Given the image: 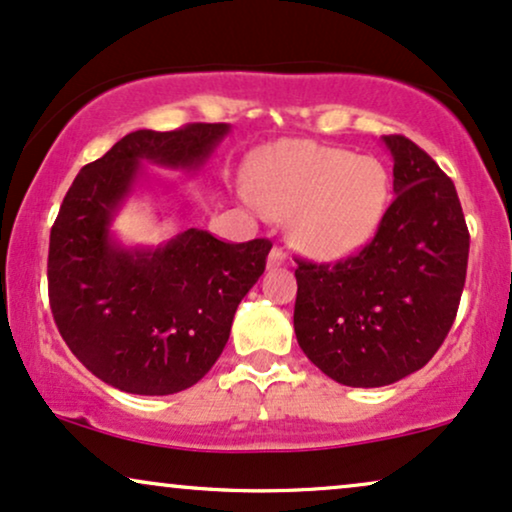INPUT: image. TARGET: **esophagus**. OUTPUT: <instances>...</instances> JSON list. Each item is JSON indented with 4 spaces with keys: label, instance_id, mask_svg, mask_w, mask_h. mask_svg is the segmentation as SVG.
I'll return each instance as SVG.
<instances>
[{
    "label": "esophagus",
    "instance_id": "34e87169",
    "mask_svg": "<svg viewBox=\"0 0 512 512\" xmlns=\"http://www.w3.org/2000/svg\"><path fill=\"white\" fill-rule=\"evenodd\" d=\"M286 260H288L286 250L278 248V245H274V248H271V252H269L267 267H269V269H278V267H283V264H286Z\"/></svg>",
    "mask_w": 512,
    "mask_h": 512
}]
</instances>
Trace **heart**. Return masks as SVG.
Returning a JSON list of instances; mask_svg holds the SVG:
<instances>
[{
    "label": "heart",
    "mask_w": 512,
    "mask_h": 512,
    "mask_svg": "<svg viewBox=\"0 0 512 512\" xmlns=\"http://www.w3.org/2000/svg\"><path fill=\"white\" fill-rule=\"evenodd\" d=\"M255 196L269 215L290 217L297 248L340 260L378 234L390 205V174L371 155L316 141H283L255 167Z\"/></svg>",
    "instance_id": "obj_1"
}]
</instances>
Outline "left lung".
Instances as JSON below:
<instances>
[{"label": "left lung", "mask_w": 512, "mask_h": 512, "mask_svg": "<svg viewBox=\"0 0 512 512\" xmlns=\"http://www.w3.org/2000/svg\"><path fill=\"white\" fill-rule=\"evenodd\" d=\"M394 196L378 234L347 260H295V335L335 383L383 387L423 368L454 326L470 234L456 186L423 148L383 137Z\"/></svg>", "instance_id": "8db88e82"}]
</instances>
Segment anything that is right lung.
Here are the masks:
<instances>
[{
  "mask_svg": "<svg viewBox=\"0 0 512 512\" xmlns=\"http://www.w3.org/2000/svg\"><path fill=\"white\" fill-rule=\"evenodd\" d=\"M226 132L224 122H191L127 134L82 167L51 226L47 278L58 333L96 378L122 392L174 394L196 385L267 267V238L224 243L186 229L158 248L127 250L111 236L141 160L198 170Z\"/></svg>",
  "mask_w": 512,
  "mask_h": 512,
  "instance_id": "right-lung-1",
  "label": "right lung"
}]
</instances>
